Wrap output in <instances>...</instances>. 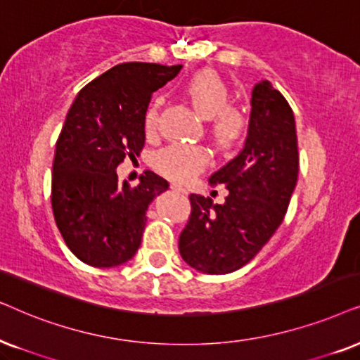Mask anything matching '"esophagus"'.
<instances>
[{
  "mask_svg": "<svg viewBox=\"0 0 360 360\" xmlns=\"http://www.w3.org/2000/svg\"><path fill=\"white\" fill-rule=\"evenodd\" d=\"M171 189H172V193H177V194H188V189L186 188H181V186H177V184H172L171 186Z\"/></svg>",
  "mask_w": 360,
  "mask_h": 360,
  "instance_id": "34e87169",
  "label": "esophagus"
}]
</instances>
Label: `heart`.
<instances>
[{"instance_id":"b5f03b06","label":"heart","mask_w":360,"mask_h":360,"mask_svg":"<svg viewBox=\"0 0 360 360\" xmlns=\"http://www.w3.org/2000/svg\"><path fill=\"white\" fill-rule=\"evenodd\" d=\"M193 107L204 118H212V135L219 143H230L240 135L243 115L240 110L227 107L230 92L222 77L215 72L204 70L191 77L186 84ZM146 135H153L158 128V102L150 103L143 118ZM209 156L204 148L195 145H169L153 156V165L162 174L176 181H188L207 165Z\"/></svg>"}]
</instances>
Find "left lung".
Returning <instances> with one entry per match:
<instances>
[{"label":"left lung","instance_id":"8db88e82","mask_svg":"<svg viewBox=\"0 0 360 360\" xmlns=\"http://www.w3.org/2000/svg\"><path fill=\"white\" fill-rule=\"evenodd\" d=\"M248 135L240 153L209 177L224 184V204L191 194L179 253L195 270L225 275L247 265L283 222L298 181L293 110L268 80L252 90Z\"/></svg>","mask_w":360,"mask_h":360}]
</instances>
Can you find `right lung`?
<instances>
[{
  "label": "right lung",
  "mask_w": 360,
  "mask_h": 360,
  "mask_svg": "<svg viewBox=\"0 0 360 360\" xmlns=\"http://www.w3.org/2000/svg\"><path fill=\"white\" fill-rule=\"evenodd\" d=\"M183 65L124 62L77 95L56 143L52 212L62 238L84 263L98 268L131 260L140 248L151 200L169 188L145 171L140 184L120 183L117 167L145 146L143 118L151 94Z\"/></svg>",
  "instance_id": "obj_1"
}]
</instances>
